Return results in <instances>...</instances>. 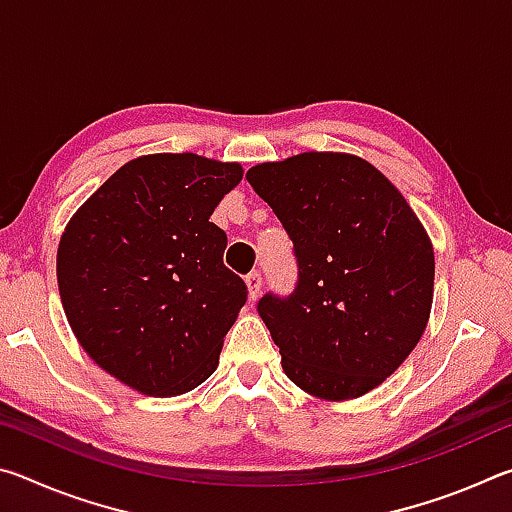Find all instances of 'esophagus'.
<instances>
[{
    "label": "esophagus",
    "mask_w": 512,
    "mask_h": 512,
    "mask_svg": "<svg viewBox=\"0 0 512 512\" xmlns=\"http://www.w3.org/2000/svg\"><path fill=\"white\" fill-rule=\"evenodd\" d=\"M246 287H248V298L257 300L259 293H262V275H259V271L246 275Z\"/></svg>",
    "instance_id": "1"
}]
</instances>
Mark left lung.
Here are the masks:
<instances>
[{
  "mask_svg": "<svg viewBox=\"0 0 512 512\" xmlns=\"http://www.w3.org/2000/svg\"><path fill=\"white\" fill-rule=\"evenodd\" d=\"M298 257V287L257 311L302 391L352 400L418 345L433 302L431 239L391 180L359 155L309 151L246 173Z\"/></svg>",
  "mask_w": 512,
  "mask_h": 512,
  "instance_id": "left-lung-1",
  "label": "left lung"
}]
</instances>
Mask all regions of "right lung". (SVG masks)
I'll return each instance as SVG.
<instances>
[{"label": "right lung", "instance_id": "1", "mask_svg": "<svg viewBox=\"0 0 512 512\" xmlns=\"http://www.w3.org/2000/svg\"><path fill=\"white\" fill-rule=\"evenodd\" d=\"M239 162L153 153L126 162L69 219L56 275L69 327L121 384L151 397L194 391L219 354L246 284L210 221Z\"/></svg>", "mask_w": 512, "mask_h": 512}]
</instances>
